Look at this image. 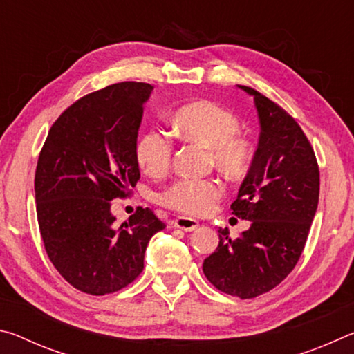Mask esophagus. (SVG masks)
Returning <instances> with one entry per match:
<instances>
[{
	"instance_id": "34e87169",
	"label": "esophagus",
	"mask_w": 354,
	"mask_h": 354,
	"mask_svg": "<svg viewBox=\"0 0 354 354\" xmlns=\"http://www.w3.org/2000/svg\"><path fill=\"white\" fill-rule=\"evenodd\" d=\"M173 227H179V230H183L185 232H190V231H195L196 227L200 226V223L194 218H189V217H178L175 220H171L170 223Z\"/></svg>"
}]
</instances>
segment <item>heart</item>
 Returning a JSON list of instances; mask_svg holds the SVG:
<instances>
[{
  "mask_svg": "<svg viewBox=\"0 0 354 354\" xmlns=\"http://www.w3.org/2000/svg\"><path fill=\"white\" fill-rule=\"evenodd\" d=\"M171 124L184 140L209 148L214 165L226 175H247L254 158V148L247 137L239 134L234 113L211 101H192L171 115ZM173 143L162 131H148L136 145V159L140 169L151 176L169 171ZM223 195V185L212 178L179 179L159 195L160 205L185 215L209 214Z\"/></svg>",
  "mask_w": 354,
  "mask_h": 354,
  "instance_id": "1",
  "label": "heart"
}]
</instances>
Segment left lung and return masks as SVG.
Wrapping results in <instances>:
<instances>
[{
    "instance_id": "left-lung-1",
    "label": "left lung",
    "mask_w": 354,
    "mask_h": 354,
    "mask_svg": "<svg viewBox=\"0 0 354 354\" xmlns=\"http://www.w3.org/2000/svg\"><path fill=\"white\" fill-rule=\"evenodd\" d=\"M239 88L253 97L261 124L253 164L231 205L250 227L236 241L220 227L218 247L203 262V272L227 295L254 298L297 266L319 205L320 173L295 120L254 88Z\"/></svg>"
}]
</instances>
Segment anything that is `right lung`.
Masks as SVG:
<instances>
[{
	"mask_svg": "<svg viewBox=\"0 0 354 354\" xmlns=\"http://www.w3.org/2000/svg\"><path fill=\"white\" fill-rule=\"evenodd\" d=\"M153 86L118 82L65 109L41 148L34 189L46 254L75 289L106 295L139 277L145 250L165 225L137 207L117 226L111 201L131 194L143 104Z\"/></svg>",
	"mask_w": 354,
	"mask_h": 354,
	"instance_id": "obj_1",
	"label": "right lung"
}]
</instances>
